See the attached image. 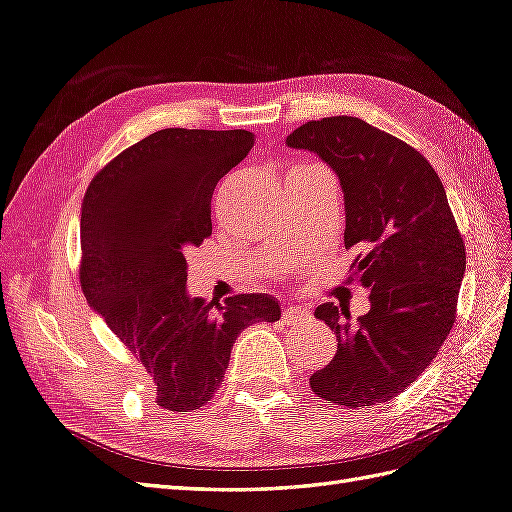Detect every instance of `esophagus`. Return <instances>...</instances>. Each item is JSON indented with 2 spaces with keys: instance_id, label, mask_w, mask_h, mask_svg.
Returning a JSON list of instances; mask_svg holds the SVG:
<instances>
[{
  "instance_id": "1",
  "label": "esophagus",
  "mask_w": 512,
  "mask_h": 512,
  "mask_svg": "<svg viewBox=\"0 0 512 512\" xmlns=\"http://www.w3.org/2000/svg\"><path fill=\"white\" fill-rule=\"evenodd\" d=\"M307 312L301 310V307H283V320L285 323H294V320L305 318Z\"/></svg>"
}]
</instances>
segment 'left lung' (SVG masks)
<instances>
[{
  "instance_id": "obj_1",
  "label": "left lung",
  "mask_w": 512,
  "mask_h": 512,
  "mask_svg": "<svg viewBox=\"0 0 512 512\" xmlns=\"http://www.w3.org/2000/svg\"><path fill=\"white\" fill-rule=\"evenodd\" d=\"M285 144L318 154L338 174L344 246H358L351 270L371 292V310L355 323L344 307H316L338 351L310 386L336 406H379L430 366L454 327L465 242L441 178L406 141L336 115L303 124Z\"/></svg>"
}]
</instances>
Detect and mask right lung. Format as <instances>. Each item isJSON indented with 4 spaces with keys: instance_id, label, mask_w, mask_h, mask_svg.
<instances>
[{
    "instance_id": "add662e5",
    "label": "right lung",
    "mask_w": 512,
    "mask_h": 512,
    "mask_svg": "<svg viewBox=\"0 0 512 512\" xmlns=\"http://www.w3.org/2000/svg\"><path fill=\"white\" fill-rule=\"evenodd\" d=\"M253 144L248 130L163 128L104 165L82 200V292L150 373L165 410L205 406L237 336L281 318L270 294L213 307L185 285V251L211 235L213 189Z\"/></svg>"
}]
</instances>
